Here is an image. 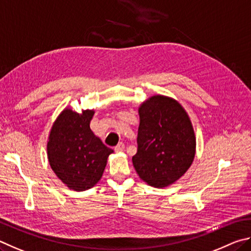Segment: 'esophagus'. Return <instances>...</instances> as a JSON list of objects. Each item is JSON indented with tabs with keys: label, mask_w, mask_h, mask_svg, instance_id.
Returning a JSON list of instances; mask_svg holds the SVG:
<instances>
[{
	"label": "esophagus",
	"mask_w": 251,
	"mask_h": 251,
	"mask_svg": "<svg viewBox=\"0 0 251 251\" xmlns=\"http://www.w3.org/2000/svg\"><path fill=\"white\" fill-rule=\"evenodd\" d=\"M123 150H125V144H123L122 142H120L118 146L114 147V151L116 152H122Z\"/></svg>",
	"instance_id": "esophagus-1"
}]
</instances>
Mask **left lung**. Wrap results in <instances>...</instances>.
<instances>
[{
	"label": "left lung",
	"instance_id": "left-lung-1",
	"mask_svg": "<svg viewBox=\"0 0 251 251\" xmlns=\"http://www.w3.org/2000/svg\"><path fill=\"white\" fill-rule=\"evenodd\" d=\"M138 151L132 163L153 187H165L185 174L195 156L196 139L190 117L176 100L153 96L139 108Z\"/></svg>",
	"mask_w": 251,
	"mask_h": 251
}]
</instances>
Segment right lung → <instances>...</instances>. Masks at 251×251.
<instances>
[{"label": "right lung", "instance_id": "add662e5", "mask_svg": "<svg viewBox=\"0 0 251 251\" xmlns=\"http://www.w3.org/2000/svg\"><path fill=\"white\" fill-rule=\"evenodd\" d=\"M94 110L81 113L66 108L51 126L47 156L57 177L70 190L82 192L94 187L102 176L108 156L105 147L90 129Z\"/></svg>", "mask_w": 251, "mask_h": 251}]
</instances>
